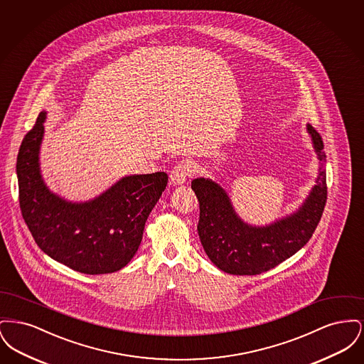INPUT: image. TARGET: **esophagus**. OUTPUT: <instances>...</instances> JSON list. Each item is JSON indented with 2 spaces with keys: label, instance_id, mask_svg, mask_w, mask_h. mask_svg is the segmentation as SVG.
Here are the masks:
<instances>
[{
  "label": "esophagus",
  "instance_id": "obj_1",
  "mask_svg": "<svg viewBox=\"0 0 364 364\" xmlns=\"http://www.w3.org/2000/svg\"><path fill=\"white\" fill-rule=\"evenodd\" d=\"M191 174H192V166H191L190 162L181 161L171 171V181L173 183L174 186L184 184Z\"/></svg>",
  "mask_w": 364,
  "mask_h": 364
}]
</instances>
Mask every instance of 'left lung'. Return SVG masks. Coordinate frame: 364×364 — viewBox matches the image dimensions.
<instances>
[{"label":"left lung","instance_id":"left-lung-1","mask_svg":"<svg viewBox=\"0 0 364 364\" xmlns=\"http://www.w3.org/2000/svg\"><path fill=\"white\" fill-rule=\"evenodd\" d=\"M319 159L316 184L303 205L292 214L264 226L244 223L226 191L210 178H195L191 188L199 200L198 233L208 259L220 270L235 276H255L291 258L311 239L328 199L326 154L321 135L307 124Z\"/></svg>","mask_w":364,"mask_h":364}]
</instances>
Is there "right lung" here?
<instances>
[{
	"label": "right lung",
	"mask_w": 364,
	"mask_h": 364,
	"mask_svg": "<svg viewBox=\"0 0 364 364\" xmlns=\"http://www.w3.org/2000/svg\"><path fill=\"white\" fill-rule=\"evenodd\" d=\"M46 112L18 149L16 173L21 215L38 247L72 270L85 274L114 273L138 251L149 214L166 188L168 174H132L100 196L82 203L53 193L39 168Z\"/></svg>",
	"instance_id": "1"
}]
</instances>
